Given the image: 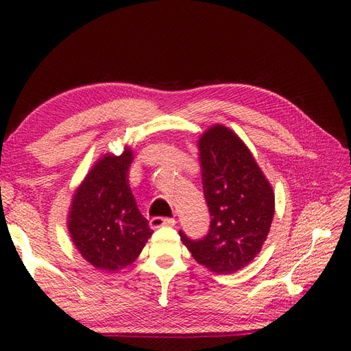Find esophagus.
I'll list each match as a JSON object with an SVG mask.
<instances>
[{"mask_svg": "<svg viewBox=\"0 0 351 351\" xmlns=\"http://www.w3.org/2000/svg\"><path fill=\"white\" fill-rule=\"evenodd\" d=\"M149 225H151L152 229L161 228V226H175L176 220L170 217H152L151 221H149Z\"/></svg>", "mask_w": 351, "mask_h": 351, "instance_id": "34e87169", "label": "esophagus"}]
</instances>
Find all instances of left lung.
<instances>
[{
	"label": "left lung",
	"instance_id": "left-lung-1",
	"mask_svg": "<svg viewBox=\"0 0 351 351\" xmlns=\"http://www.w3.org/2000/svg\"><path fill=\"white\" fill-rule=\"evenodd\" d=\"M208 234L191 240L180 230L191 256L208 270L230 274L253 261L274 217V193L243 140L223 125L199 138Z\"/></svg>",
	"mask_w": 351,
	"mask_h": 351
}]
</instances>
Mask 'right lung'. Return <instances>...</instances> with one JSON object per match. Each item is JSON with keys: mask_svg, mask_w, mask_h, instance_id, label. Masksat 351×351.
I'll return each instance as SVG.
<instances>
[{"mask_svg": "<svg viewBox=\"0 0 351 351\" xmlns=\"http://www.w3.org/2000/svg\"><path fill=\"white\" fill-rule=\"evenodd\" d=\"M132 152L106 154L72 197L68 229L87 263L106 271L132 264L152 229L141 215L128 182Z\"/></svg>", "mask_w": 351, "mask_h": 351, "instance_id": "obj_1", "label": "right lung"}]
</instances>
